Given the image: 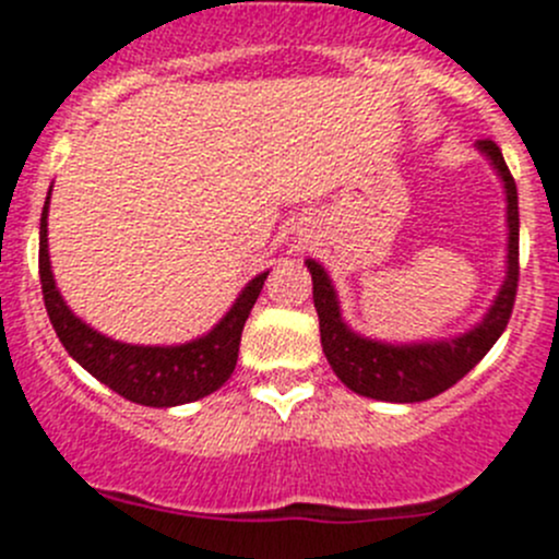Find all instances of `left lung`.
I'll list each match as a JSON object with an SVG mask.
<instances>
[{
	"label": "left lung",
	"mask_w": 559,
	"mask_h": 559,
	"mask_svg": "<svg viewBox=\"0 0 559 559\" xmlns=\"http://www.w3.org/2000/svg\"><path fill=\"white\" fill-rule=\"evenodd\" d=\"M475 147L491 162L504 186V203H508L504 209L508 211V254L504 258L508 260H504V280L491 307L469 332L442 340H419V343H386V340L365 337L345 323L337 290L326 269L318 260H305L312 274V301L321 321L323 354L334 376L356 395L386 403H417L436 397L439 392L459 384L491 350V345L508 326L515 288H519V194H515V180L504 164L502 151L491 140H480Z\"/></svg>",
	"instance_id": "left-lung-1"
}]
</instances>
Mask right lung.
<instances>
[{
  "label": "right lung",
  "instance_id": "obj_1",
  "mask_svg": "<svg viewBox=\"0 0 559 559\" xmlns=\"http://www.w3.org/2000/svg\"><path fill=\"white\" fill-rule=\"evenodd\" d=\"M49 197L40 214V288H44L46 312L57 337L68 354L87 370L90 376L140 406L169 408L180 403L200 401L219 390L236 370L238 345H241L243 323L263 290L269 271L249 280L238 294L230 310L203 337L180 345H131L95 332L93 326L73 316L62 294L57 290L49 260Z\"/></svg>",
  "mask_w": 559,
  "mask_h": 559
}]
</instances>
